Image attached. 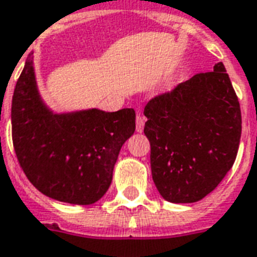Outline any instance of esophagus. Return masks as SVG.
Here are the masks:
<instances>
[{
	"mask_svg": "<svg viewBox=\"0 0 257 257\" xmlns=\"http://www.w3.org/2000/svg\"><path fill=\"white\" fill-rule=\"evenodd\" d=\"M145 122H146L145 116H142L141 114L137 115V120H135V124H137V131H138V133H142V131H143V128H145Z\"/></svg>",
	"mask_w": 257,
	"mask_h": 257,
	"instance_id": "esophagus-1",
	"label": "esophagus"
}]
</instances>
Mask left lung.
Masks as SVG:
<instances>
[{
    "label": "left lung",
    "instance_id": "obj_1",
    "mask_svg": "<svg viewBox=\"0 0 257 257\" xmlns=\"http://www.w3.org/2000/svg\"><path fill=\"white\" fill-rule=\"evenodd\" d=\"M153 181L165 200H202L226 176L237 156L241 111L222 63L145 107Z\"/></svg>",
    "mask_w": 257,
    "mask_h": 257
}]
</instances>
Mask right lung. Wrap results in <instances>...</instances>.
Listing matches in <instances>:
<instances>
[{
  "mask_svg": "<svg viewBox=\"0 0 257 257\" xmlns=\"http://www.w3.org/2000/svg\"><path fill=\"white\" fill-rule=\"evenodd\" d=\"M134 131L133 108L53 114L40 97L28 56L12 99V139L20 166L43 194L75 205L100 200Z\"/></svg>",
  "mask_w": 257,
  "mask_h": 257,
  "instance_id": "right-lung-1",
  "label": "right lung"
}]
</instances>
